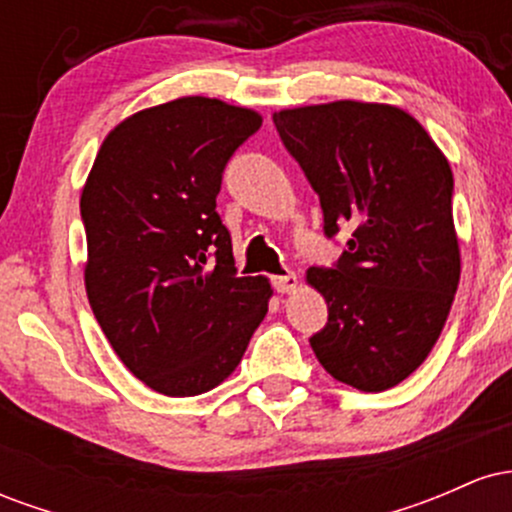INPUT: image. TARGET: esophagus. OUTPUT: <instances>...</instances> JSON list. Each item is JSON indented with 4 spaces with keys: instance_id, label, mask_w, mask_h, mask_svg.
Instances as JSON below:
<instances>
[{
    "instance_id": "34e87169",
    "label": "esophagus",
    "mask_w": 512,
    "mask_h": 512,
    "mask_svg": "<svg viewBox=\"0 0 512 512\" xmlns=\"http://www.w3.org/2000/svg\"><path fill=\"white\" fill-rule=\"evenodd\" d=\"M298 284H301V281H298V276L293 272L281 274V276H272V286L279 293H293L298 289Z\"/></svg>"
}]
</instances>
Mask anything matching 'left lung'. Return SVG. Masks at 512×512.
Wrapping results in <instances>:
<instances>
[{
    "instance_id": "left-lung-1",
    "label": "left lung",
    "mask_w": 512,
    "mask_h": 512,
    "mask_svg": "<svg viewBox=\"0 0 512 512\" xmlns=\"http://www.w3.org/2000/svg\"><path fill=\"white\" fill-rule=\"evenodd\" d=\"M272 117L327 236L351 231L337 267L305 272L330 310L310 346L339 383L390 390L431 354L460 284L448 158L397 105L332 101Z\"/></svg>"
}]
</instances>
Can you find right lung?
<instances>
[{
	"label": "right lung",
	"mask_w": 512,
	"mask_h": 512,
	"mask_svg": "<svg viewBox=\"0 0 512 512\" xmlns=\"http://www.w3.org/2000/svg\"><path fill=\"white\" fill-rule=\"evenodd\" d=\"M262 115L185 96L139 110L103 139L81 190L84 284L132 375L166 397L214 390L267 315V276H236L216 214L228 158Z\"/></svg>",
	"instance_id": "obj_1"
}]
</instances>
